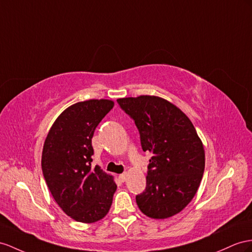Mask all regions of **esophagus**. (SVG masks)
I'll return each mask as SVG.
<instances>
[{"instance_id":"1","label":"esophagus","mask_w":252,"mask_h":252,"mask_svg":"<svg viewBox=\"0 0 252 252\" xmlns=\"http://www.w3.org/2000/svg\"><path fill=\"white\" fill-rule=\"evenodd\" d=\"M119 180L121 182H125L126 180V173H121V175L119 176Z\"/></svg>"}]
</instances>
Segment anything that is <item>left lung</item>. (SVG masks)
I'll return each instance as SVG.
<instances>
[{"instance_id":"left-lung-1","label":"left lung","mask_w":252,"mask_h":252,"mask_svg":"<svg viewBox=\"0 0 252 252\" xmlns=\"http://www.w3.org/2000/svg\"><path fill=\"white\" fill-rule=\"evenodd\" d=\"M138 128L141 149L150 152L146 189L136 196L145 215L164 219L178 214L196 195L204 171V149L181 109L154 95L117 100Z\"/></svg>"}]
</instances>
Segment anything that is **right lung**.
I'll use <instances>...</instances> for the list:
<instances>
[{
    "label": "right lung",
    "instance_id": "add662e5",
    "mask_svg": "<svg viewBox=\"0 0 252 252\" xmlns=\"http://www.w3.org/2000/svg\"><path fill=\"white\" fill-rule=\"evenodd\" d=\"M114 106L109 100L75 103L51 127L43 145L41 168L56 203L80 222L104 217L117 189L111 176L92 167L95 127Z\"/></svg>",
    "mask_w": 252,
    "mask_h": 252
}]
</instances>
